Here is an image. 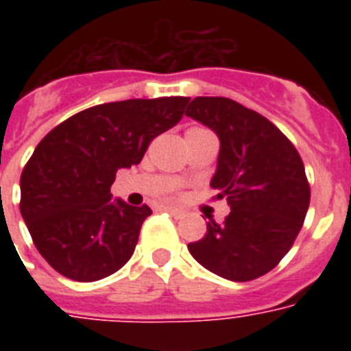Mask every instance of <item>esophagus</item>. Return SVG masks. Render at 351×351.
<instances>
[{"label":"esophagus","instance_id":"obj_1","mask_svg":"<svg viewBox=\"0 0 351 351\" xmlns=\"http://www.w3.org/2000/svg\"><path fill=\"white\" fill-rule=\"evenodd\" d=\"M164 209H165V211H167V213L173 215V217H176V219H182V217L186 215V211H184V209H182V208H175V206H165Z\"/></svg>","mask_w":351,"mask_h":351}]
</instances>
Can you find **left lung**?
<instances>
[{"label": "left lung", "mask_w": 351, "mask_h": 351, "mask_svg": "<svg viewBox=\"0 0 351 351\" xmlns=\"http://www.w3.org/2000/svg\"><path fill=\"white\" fill-rule=\"evenodd\" d=\"M186 117L219 136L211 187L231 208L224 224L187 250L215 275L234 282L271 271L293 245L310 206L304 164L293 143L271 121L239 101L197 96Z\"/></svg>", "instance_id": "left-lung-1"}]
</instances>
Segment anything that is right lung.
<instances>
[{"label": "right lung", "mask_w": 351, "mask_h": 351, "mask_svg": "<svg viewBox=\"0 0 351 351\" xmlns=\"http://www.w3.org/2000/svg\"><path fill=\"white\" fill-rule=\"evenodd\" d=\"M189 98L101 104L47 134L19 180L21 217L41 256L63 277L95 282L134 253L143 220L153 213L112 200L118 169L138 165L149 142L184 114Z\"/></svg>", "instance_id": "add662e5"}]
</instances>
